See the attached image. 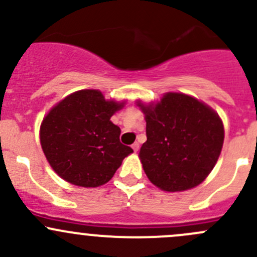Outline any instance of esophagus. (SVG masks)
Segmentation results:
<instances>
[{
	"instance_id": "34e87169",
	"label": "esophagus",
	"mask_w": 257,
	"mask_h": 257,
	"mask_svg": "<svg viewBox=\"0 0 257 257\" xmlns=\"http://www.w3.org/2000/svg\"><path fill=\"white\" fill-rule=\"evenodd\" d=\"M132 148H133V150H134V152H138V150H139V143H134L133 145H132Z\"/></svg>"
}]
</instances>
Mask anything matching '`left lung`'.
I'll return each instance as SVG.
<instances>
[{"instance_id": "left-lung-1", "label": "left lung", "mask_w": 257, "mask_h": 257, "mask_svg": "<svg viewBox=\"0 0 257 257\" xmlns=\"http://www.w3.org/2000/svg\"><path fill=\"white\" fill-rule=\"evenodd\" d=\"M138 105L147 121L139 158L149 180L164 191H184L203 183L224 143L217 113L183 93H167L157 104Z\"/></svg>"}]
</instances>
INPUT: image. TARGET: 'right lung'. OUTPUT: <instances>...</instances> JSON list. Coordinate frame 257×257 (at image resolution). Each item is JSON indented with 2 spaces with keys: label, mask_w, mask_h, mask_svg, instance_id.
<instances>
[{
  "label": "right lung",
  "mask_w": 257,
  "mask_h": 257,
  "mask_svg": "<svg viewBox=\"0 0 257 257\" xmlns=\"http://www.w3.org/2000/svg\"><path fill=\"white\" fill-rule=\"evenodd\" d=\"M124 103L105 100L102 92L83 89L54 105L43 119L40 139L54 172L68 183L97 188L108 183L133 149L119 141L110 116Z\"/></svg>",
  "instance_id": "add662e5"
}]
</instances>
